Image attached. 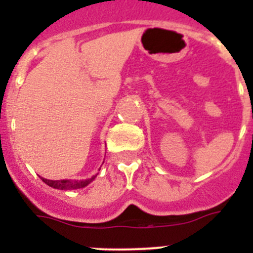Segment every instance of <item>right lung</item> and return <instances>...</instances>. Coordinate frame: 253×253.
<instances>
[{"label":"right lung","mask_w":253,"mask_h":253,"mask_svg":"<svg viewBox=\"0 0 253 253\" xmlns=\"http://www.w3.org/2000/svg\"><path fill=\"white\" fill-rule=\"evenodd\" d=\"M100 171V169H99ZM97 175L92 176L91 178H87V180H46V178L42 177V180L45 182L48 186L54 187V189L59 190H76V189H82V187L87 186V185L92 182L95 180V177Z\"/></svg>","instance_id":"right-lung-1"}]
</instances>
